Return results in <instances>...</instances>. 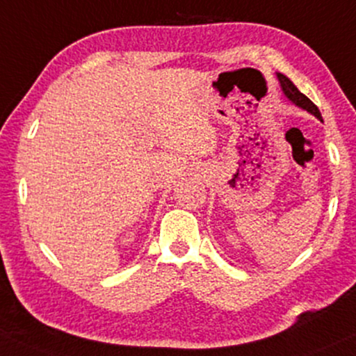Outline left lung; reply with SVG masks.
<instances>
[{
    "label": "left lung",
    "mask_w": 356,
    "mask_h": 356,
    "mask_svg": "<svg viewBox=\"0 0 356 356\" xmlns=\"http://www.w3.org/2000/svg\"><path fill=\"white\" fill-rule=\"evenodd\" d=\"M277 79H279V82H280V89H282L285 97L291 100L292 104H296L297 107L304 108V111H307L309 113H312L314 117H317L320 122H323L322 120V113H320L317 105H315L309 97H305V95L302 94V92L297 89L296 86L292 84L291 79L285 77L284 74H280V72H277Z\"/></svg>",
    "instance_id": "8db88e82"
}]
</instances>
